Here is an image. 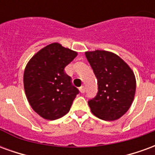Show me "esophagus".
Returning <instances> with one entry per match:
<instances>
[{
    "instance_id": "obj_1",
    "label": "esophagus",
    "mask_w": 155,
    "mask_h": 155,
    "mask_svg": "<svg viewBox=\"0 0 155 155\" xmlns=\"http://www.w3.org/2000/svg\"><path fill=\"white\" fill-rule=\"evenodd\" d=\"M80 91H81L82 94H83V93H84V91H85V87H84V85H82V86H81V87H80Z\"/></svg>"
}]
</instances>
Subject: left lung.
Wrapping results in <instances>:
<instances>
[{"mask_svg": "<svg viewBox=\"0 0 155 155\" xmlns=\"http://www.w3.org/2000/svg\"><path fill=\"white\" fill-rule=\"evenodd\" d=\"M97 78L98 92L88 101L91 112L104 120H115L130 109L135 94L133 71L117 54L105 51L85 52Z\"/></svg>", "mask_w": 155, "mask_h": 155, "instance_id": "8db88e82", "label": "left lung"}]
</instances>
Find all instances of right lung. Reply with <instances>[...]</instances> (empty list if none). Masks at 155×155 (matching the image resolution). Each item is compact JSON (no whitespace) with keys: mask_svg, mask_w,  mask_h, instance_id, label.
Listing matches in <instances>:
<instances>
[{"mask_svg":"<svg viewBox=\"0 0 155 155\" xmlns=\"http://www.w3.org/2000/svg\"><path fill=\"white\" fill-rule=\"evenodd\" d=\"M77 53L58 43L45 46L31 59L24 72V87L32 109L44 119L57 120L70 111L79 94L64 68Z\"/></svg>","mask_w":155,"mask_h":155,"instance_id":"add662e5","label":"right lung"}]
</instances>
